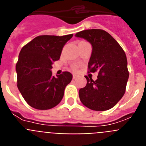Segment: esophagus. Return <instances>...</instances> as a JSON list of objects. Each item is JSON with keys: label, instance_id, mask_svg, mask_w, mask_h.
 <instances>
[{"label": "esophagus", "instance_id": "34e87169", "mask_svg": "<svg viewBox=\"0 0 146 146\" xmlns=\"http://www.w3.org/2000/svg\"><path fill=\"white\" fill-rule=\"evenodd\" d=\"M77 75L76 74H73V79H75V78H77Z\"/></svg>", "mask_w": 146, "mask_h": 146}]
</instances>
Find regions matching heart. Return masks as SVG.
<instances>
[{"label":"heart","mask_w":146,"mask_h":146,"mask_svg":"<svg viewBox=\"0 0 146 146\" xmlns=\"http://www.w3.org/2000/svg\"><path fill=\"white\" fill-rule=\"evenodd\" d=\"M73 68H74V69H76V68H77V66H74Z\"/></svg>","instance_id":"obj_1"}]
</instances>
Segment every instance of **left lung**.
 Instances as JSON below:
<instances>
[{"label":"left lung","instance_id":"1","mask_svg":"<svg viewBox=\"0 0 146 146\" xmlns=\"http://www.w3.org/2000/svg\"><path fill=\"white\" fill-rule=\"evenodd\" d=\"M75 36L91 44L89 72H99L96 80L86 76L87 84L79 91L81 102L96 111L111 109L126 91L129 78L126 54L116 40L104 30H85L76 33Z\"/></svg>","mask_w":146,"mask_h":146}]
</instances>
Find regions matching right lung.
Returning a JSON list of instances; mask_svg holds the SVG:
<instances>
[{"label":"right lung","mask_w":146,"mask_h":146,"mask_svg":"<svg viewBox=\"0 0 146 146\" xmlns=\"http://www.w3.org/2000/svg\"><path fill=\"white\" fill-rule=\"evenodd\" d=\"M72 36L73 34L38 36L22 48L16 64L17 88L32 108L51 109L63 99L72 74L64 72L55 77L51 69L52 63L59 60L63 47Z\"/></svg>","instance_id":"1"}]
</instances>
